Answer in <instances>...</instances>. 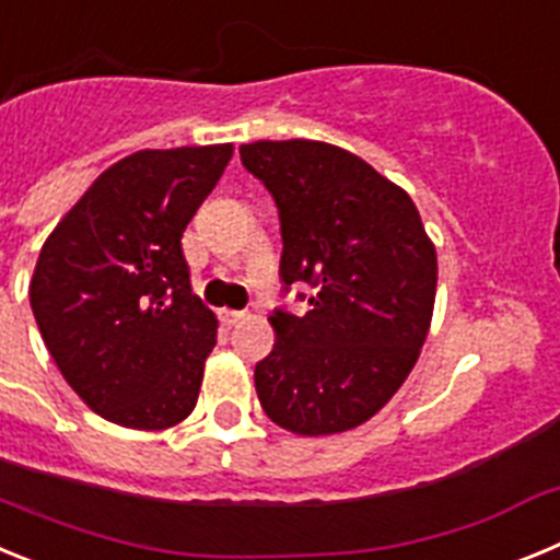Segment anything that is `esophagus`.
<instances>
[{
  "mask_svg": "<svg viewBox=\"0 0 560 560\" xmlns=\"http://www.w3.org/2000/svg\"><path fill=\"white\" fill-rule=\"evenodd\" d=\"M219 319L226 325V328H232V325H237V323H241V319H244V311L221 308V311H219Z\"/></svg>",
  "mask_w": 560,
  "mask_h": 560,
  "instance_id": "esophagus-1",
  "label": "esophagus"
}]
</instances>
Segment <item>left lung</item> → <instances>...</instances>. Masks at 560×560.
Returning a JSON list of instances; mask_svg holds the SVG:
<instances>
[{
    "label": "left lung",
    "instance_id": "left-lung-1",
    "mask_svg": "<svg viewBox=\"0 0 560 560\" xmlns=\"http://www.w3.org/2000/svg\"><path fill=\"white\" fill-rule=\"evenodd\" d=\"M241 162L271 192L280 280L311 285L303 316L275 308V350L257 361L264 412L294 434L373 418L412 373L432 323L438 255L418 207L378 171L328 142L260 140Z\"/></svg>",
    "mask_w": 560,
    "mask_h": 560
}]
</instances>
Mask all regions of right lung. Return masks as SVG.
<instances>
[{
  "label": "right lung",
  "mask_w": 560,
  "mask_h": 560,
  "mask_svg": "<svg viewBox=\"0 0 560 560\" xmlns=\"http://www.w3.org/2000/svg\"><path fill=\"white\" fill-rule=\"evenodd\" d=\"M232 145L137 151L42 246L30 305L67 384L101 418L167 429L199 400L219 319L192 294L182 232Z\"/></svg>",
  "instance_id": "1"
}]
</instances>
